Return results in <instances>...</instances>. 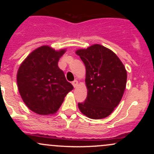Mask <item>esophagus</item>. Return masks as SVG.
<instances>
[{"label":"esophagus","mask_w":154,"mask_h":154,"mask_svg":"<svg viewBox=\"0 0 154 154\" xmlns=\"http://www.w3.org/2000/svg\"><path fill=\"white\" fill-rule=\"evenodd\" d=\"M72 85H73L74 88H76L77 86V85H78V81L77 80H75L72 82Z\"/></svg>","instance_id":"34e87169"}]
</instances>
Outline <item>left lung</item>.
<instances>
[{"label":"left lung","mask_w":154,"mask_h":154,"mask_svg":"<svg viewBox=\"0 0 154 154\" xmlns=\"http://www.w3.org/2000/svg\"><path fill=\"white\" fill-rule=\"evenodd\" d=\"M86 68L88 95L78 107L93 119L107 117L119 103L126 88L127 71L118 56L103 45L95 44L76 51Z\"/></svg>","instance_id":"obj_1"}]
</instances>
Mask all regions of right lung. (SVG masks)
Instances as JSON below:
<instances>
[{
  "instance_id": "right-lung-1",
  "label": "right lung",
  "mask_w": 154,
  "mask_h": 154,
  "mask_svg": "<svg viewBox=\"0 0 154 154\" xmlns=\"http://www.w3.org/2000/svg\"><path fill=\"white\" fill-rule=\"evenodd\" d=\"M65 50L56 51L41 46L23 61L17 72V85L23 101L36 114H54L62 104L73 85L58 66Z\"/></svg>"
}]
</instances>
